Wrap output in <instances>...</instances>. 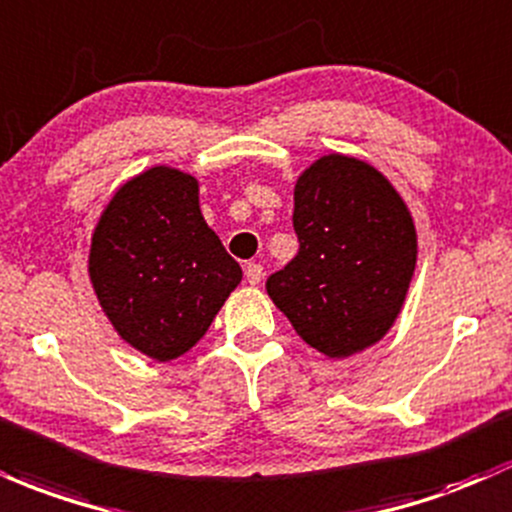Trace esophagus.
I'll return each mask as SVG.
<instances>
[{
	"label": "esophagus",
	"instance_id": "esophagus-1",
	"mask_svg": "<svg viewBox=\"0 0 512 512\" xmlns=\"http://www.w3.org/2000/svg\"><path fill=\"white\" fill-rule=\"evenodd\" d=\"M245 277L250 284H260L262 277H265V269H262V265H257V262H247Z\"/></svg>",
	"mask_w": 512,
	"mask_h": 512
}]
</instances>
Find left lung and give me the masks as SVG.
Here are the masks:
<instances>
[{
	"label": "left lung",
	"instance_id": "obj_1",
	"mask_svg": "<svg viewBox=\"0 0 512 512\" xmlns=\"http://www.w3.org/2000/svg\"><path fill=\"white\" fill-rule=\"evenodd\" d=\"M299 252L269 274L267 294L296 333L342 359L374 345L401 311L418 240L389 179L367 162L325 155L294 189Z\"/></svg>",
	"mask_w": 512,
	"mask_h": 512
}]
</instances>
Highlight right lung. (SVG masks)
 <instances>
[{
  "instance_id": "add662e5",
  "label": "right lung",
  "mask_w": 512,
  "mask_h": 512,
  "mask_svg": "<svg viewBox=\"0 0 512 512\" xmlns=\"http://www.w3.org/2000/svg\"><path fill=\"white\" fill-rule=\"evenodd\" d=\"M89 279L121 338L170 362L204 338L243 269L206 226L192 174L153 167L101 213Z\"/></svg>"
}]
</instances>
